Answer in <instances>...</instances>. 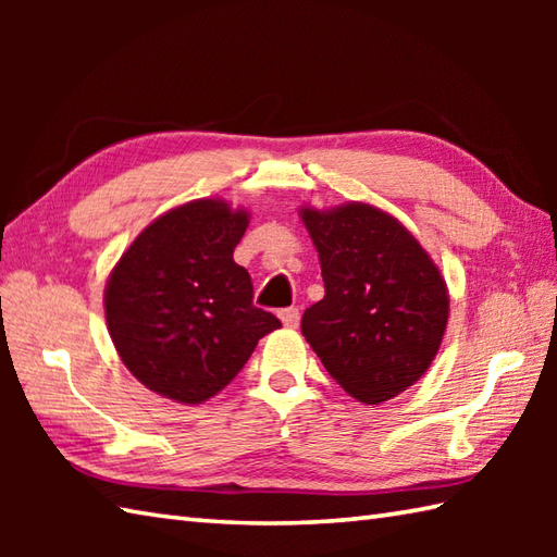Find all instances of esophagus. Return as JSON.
Masks as SVG:
<instances>
[{"instance_id":"esophagus-1","label":"esophagus","mask_w":557,"mask_h":557,"mask_svg":"<svg viewBox=\"0 0 557 557\" xmlns=\"http://www.w3.org/2000/svg\"><path fill=\"white\" fill-rule=\"evenodd\" d=\"M299 318H301V313H299V309H282L280 311V321H282V325L285 327H297L299 325Z\"/></svg>"}]
</instances>
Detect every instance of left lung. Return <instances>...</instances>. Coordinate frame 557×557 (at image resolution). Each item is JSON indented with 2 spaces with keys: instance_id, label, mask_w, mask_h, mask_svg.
<instances>
[{
  "instance_id": "1",
  "label": "left lung",
  "mask_w": 557,
  "mask_h": 557,
  "mask_svg": "<svg viewBox=\"0 0 557 557\" xmlns=\"http://www.w3.org/2000/svg\"><path fill=\"white\" fill-rule=\"evenodd\" d=\"M321 260L325 297L301 333L327 373L363 405L405 393L429 371L445 335L441 270L387 212L369 203L301 208Z\"/></svg>"
}]
</instances>
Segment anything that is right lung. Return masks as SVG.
Wrapping results in <instances>:
<instances>
[{
	"instance_id": "1",
	"label": "right lung",
	"mask_w": 557,
	"mask_h": 557,
	"mask_svg": "<svg viewBox=\"0 0 557 557\" xmlns=\"http://www.w3.org/2000/svg\"><path fill=\"white\" fill-rule=\"evenodd\" d=\"M246 227V210L220 198L191 200L150 222L110 272V337L152 393L200 405L282 325L256 309L251 275L234 263Z\"/></svg>"
}]
</instances>
